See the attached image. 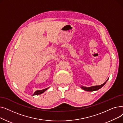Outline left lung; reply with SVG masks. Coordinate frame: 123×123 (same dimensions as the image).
I'll list each match as a JSON object with an SVG mask.
<instances>
[{
  "instance_id": "obj_1",
  "label": "left lung",
  "mask_w": 123,
  "mask_h": 123,
  "mask_svg": "<svg viewBox=\"0 0 123 123\" xmlns=\"http://www.w3.org/2000/svg\"><path fill=\"white\" fill-rule=\"evenodd\" d=\"M109 78L107 80V81L103 84L99 85V86H93L92 87H84L83 86H81L80 87L84 90L86 91H89V92H91V91H97V90H98L99 89H100V88H101L103 86H104L106 83L107 82V81L108 80Z\"/></svg>"
}]
</instances>
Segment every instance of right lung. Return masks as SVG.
<instances>
[{"label": "right lung", "mask_w": 123, "mask_h": 123, "mask_svg": "<svg viewBox=\"0 0 123 123\" xmlns=\"http://www.w3.org/2000/svg\"><path fill=\"white\" fill-rule=\"evenodd\" d=\"M49 87L48 88H47L46 89H43V90H37V91H36L33 94V95H40L42 93H43L44 92H45L46 91V90L49 88Z\"/></svg>", "instance_id": "right-lung-1"}]
</instances>
